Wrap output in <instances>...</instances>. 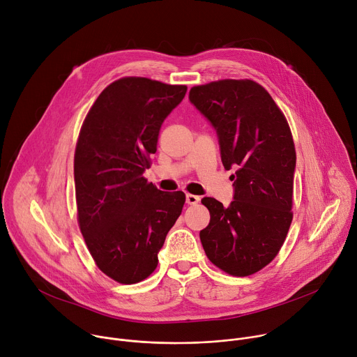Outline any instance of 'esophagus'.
<instances>
[{
	"instance_id": "34e87169",
	"label": "esophagus",
	"mask_w": 357,
	"mask_h": 357,
	"mask_svg": "<svg viewBox=\"0 0 357 357\" xmlns=\"http://www.w3.org/2000/svg\"><path fill=\"white\" fill-rule=\"evenodd\" d=\"M200 197L196 196V195H192V193H186V203L188 205H196V203H199Z\"/></svg>"
}]
</instances>
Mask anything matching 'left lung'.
I'll return each instance as SVG.
<instances>
[{"label":"left lung","mask_w":357,"mask_h":357,"mask_svg":"<svg viewBox=\"0 0 357 357\" xmlns=\"http://www.w3.org/2000/svg\"><path fill=\"white\" fill-rule=\"evenodd\" d=\"M189 100L216 128L225 169L237 168L229 208L215 197L202 199L211 213L200 230L203 250L222 271L251 275L277 257L292 222L291 128L270 93L250 79L193 86Z\"/></svg>","instance_id":"8db88e82"}]
</instances>
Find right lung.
Segmentation results:
<instances>
[{
	"label": "right lung",
	"mask_w": 357,
	"mask_h": 357,
	"mask_svg": "<svg viewBox=\"0 0 357 357\" xmlns=\"http://www.w3.org/2000/svg\"><path fill=\"white\" fill-rule=\"evenodd\" d=\"M185 84L128 76L110 83L90 107L75 149L77 223L101 273L137 284L158 266V251L179 218L185 193L162 192L142 172L161 124Z\"/></svg>",
	"instance_id": "1"
}]
</instances>
